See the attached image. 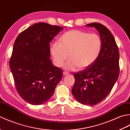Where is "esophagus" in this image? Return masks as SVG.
Masks as SVG:
<instances>
[{
    "instance_id": "obj_1",
    "label": "esophagus",
    "mask_w": 130,
    "mask_h": 130,
    "mask_svg": "<svg viewBox=\"0 0 130 130\" xmlns=\"http://www.w3.org/2000/svg\"><path fill=\"white\" fill-rule=\"evenodd\" d=\"M69 74V73L68 72H66V71H64V72L63 73V75H68Z\"/></svg>"
}]
</instances>
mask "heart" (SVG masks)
Wrapping results in <instances>:
<instances>
[{
    "instance_id": "1",
    "label": "heart",
    "mask_w": 130,
    "mask_h": 130,
    "mask_svg": "<svg viewBox=\"0 0 130 130\" xmlns=\"http://www.w3.org/2000/svg\"><path fill=\"white\" fill-rule=\"evenodd\" d=\"M102 48L99 36L92 33L73 29L63 34L60 42H55L50 47L55 65L61 67L65 61L70 57L64 67L68 70H77L90 67L97 60Z\"/></svg>"
}]
</instances>
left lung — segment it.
I'll use <instances>...</instances> for the list:
<instances>
[{"label": "left lung", "mask_w": 130, "mask_h": 130, "mask_svg": "<svg viewBox=\"0 0 130 130\" xmlns=\"http://www.w3.org/2000/svg\"><path fill=\"white\" fill-rule=\"evenodd\" d=\"M86 26L98 30L102 40L101 51L90 67L74 73L75 82L71 92L80 103L93 106L107 97L117 80L120 54L113 36L107 27L95 22Z\"/></svg>", "instance_id": "1"}]
</instances>
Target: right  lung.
Segmentation results:
<instances>
[{
	"label": "right lung",
	"mask_w": 130,
	"mask_h": 130,
	"mask_svg": "<svg viewBox=\"0 0 130 130\" xmlns=\"http://www.w3.org/2000/svg\"><path fill=\"white\" fill-rule=\"evenodd\" d=\"M62 28L35 24L17 37L9 61L17 91L24 101L42 104L54 94L62 70L52 65L50 42Z\"/></svg>",
	"instance_id": "add662e5"
}]
</instances>
